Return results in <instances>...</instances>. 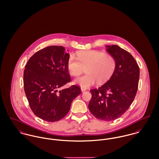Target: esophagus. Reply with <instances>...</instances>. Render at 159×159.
<instances>
[{
	"instance_id": "34e87169",
	"label": "esophagus",
	"mask_w": 159,
	"mask_h": 159,
	"mask_svg": "<svg viewBox=\"0 0 159 159\" xmlns=\"http://www.w3.org/2000/svg\"><path fill=\"white\" fill-rule=\"evenodd\" d=\"M86 90V88H84V87H81V91H82V92H84V91H85Z\"/></svg>"
}]
</instances>
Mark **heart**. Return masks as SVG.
Segmentation results:
<instances>
[{
    "mask_svg": "<svg viewBox=\"0 0 159 159\" xmlns=\"http://www.w3.org/2000/svg\"><path fill=\"white\" fill-rule=\"evenodd\" d=\"M77 59L70 56L67 61L69 73L78 76L86 68V74L77 78L74 83L84 88L107 82L114 73L116 67L115 57L109 54H105L97 50H88L79 52Z\"/></svg>",
    "mask_w": 159,
    "mask_h": 159,
    "instance_id": "obj_1",
    "label": "heart"
}]
</instances>
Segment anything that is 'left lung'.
Returning <instances> with one entry per match:
<instances>
[{
  "label": "left lung",
  "mask_w": 159,
  "mask_h": 159,
  "mask_svg": "<svg viewBox=\"0 0 159 159\" xmlns=\"http://www.w3.org/2000/svg\"><path fill=\"white\" fill-rule=\"evenodd\" d=\"M107 51L116 60L110 79L98 89H91L88 108L98 119L114 120L129 109L136 95L140 70L133 56L118 45H107Z\"/></svg>",
  "instance_id": "left-lung-1"
}]
</instances>
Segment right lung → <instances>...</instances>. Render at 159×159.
<instances>
[{
	"instance_id": "obj_1",
	"label": "right lung",
	"mask_w": 159,
	"mask_h": 159,
	"mask_svg": "<svg viewBox=\"0 0 159 159\" xmlns=\"http://www.w3.org/2000/svg\"><path fill=\"white\" fill-rule=\"evenodd\" d=\"M62 46L39 50L28 60L24 73V90L34 114L47 122H56L69 112L79 86L59 89L71 81L67 67L70 57Z\"/></svg>"
}]
</instances>
